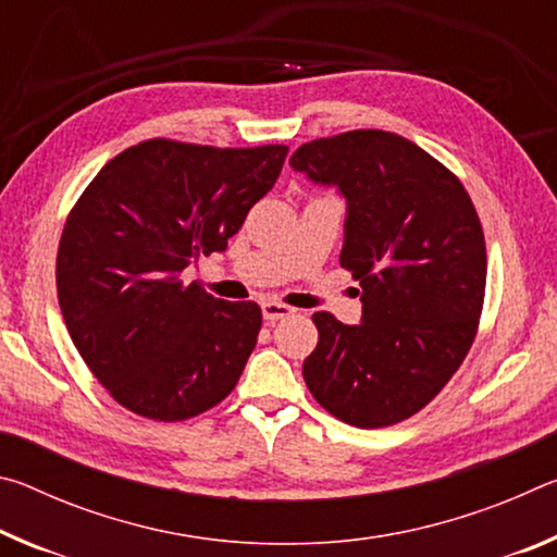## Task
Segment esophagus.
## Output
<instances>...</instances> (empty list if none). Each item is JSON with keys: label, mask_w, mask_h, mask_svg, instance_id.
<instances>
[{"label": "esophagus", "mask_w": 557, "mask_h": 557, "mask_svg": "<svg viewBox=\"0 0 557 557\" xmlns=\"http://www.w3.org/2000/svg\"><path fill=\"white\" fill-rule=\"evenodd\" d=\"M289 314H295V309L285 305V301H262V317H265L268 322H280V319H285Z\"/></svg>", "instance_id": "1"}]
</instances>
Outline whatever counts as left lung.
Returning <instances> with one entry per match:
<instances>
[{
    "instance_id": "left-lung-1",
    "label": "left lung",
    "mask_w": 557,
    "mask_h": 557,
    "mask_svg": "<svg viewBox=\"0 0 557 557\" xmlns=\"http://www.w3.org/2000/svg\"><path fill=\"white\" fill-rule=\"evenodd\" d=\"M289 164L346 196L342 268L361 285L363 322L312 314L309 393L346 425L412 418L445 388L479 332L486 243L465 184L410 139L351 129L301 145Z\"/></svg>"
}]
</instances>
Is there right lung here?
<instances>
[{
    "instance_id": "add662e5",
    "label": "right lung",
    "mask_w": 557,
    "mask_h": 557,
    "mask_svg": "<svg viewBox=\"0 0 557 557\" xmlns=\"http://www.w3.org/2000/svg\"><path fill=\"white\" fill-rule=\"evenodd\" d=\"M289 147L145 139L112 157L65 219L63 322L112 400L157 422L231 395L258 344L256 301L215 299L184 268L223 250L275 186Z\"/></svg>"
}]
</instances>
